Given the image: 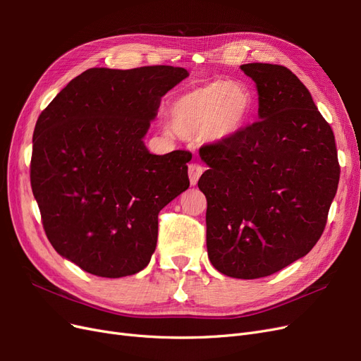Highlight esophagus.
Wrapping results in <instances>:
<instances>
[{
  "instance_id": "esophagus-1",
  "label": "esophagus",
  "mask_w": 361,
  "mask_h": 361,
  "mask_svg": "<svg viewBox=\"0 0 361 361\" xmlns=\"http://www.w3.org/2000/svg\"><path fill=\"white\" fill-rule=\"evenodd\" d=\"M203 166H200L199 162H191L188 166V176H190V182L191 185H195L199 182V178L202 176L203 173Z\"/></svg>"
}]
</instances>
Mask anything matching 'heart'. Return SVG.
I'll list each match as a JSON object with an SVG mask.
<instances>
[{
  "mask_svg": "<svg viewBox=\"0 0 361 361\" xmlns=\"http://www.w3.org/2000/svg\"><path fill=\"white\" fill-rule=\"evenodd\" d=\"M255 111V94L244 82L214 80L183 92L169 106V123L183 138L211 143L236 137Z\"/></svg>",
  "mask_w": 361,
  "mask_h": 361,
  "instance_id": "1",
  "label": "heart"
}]
</instances>
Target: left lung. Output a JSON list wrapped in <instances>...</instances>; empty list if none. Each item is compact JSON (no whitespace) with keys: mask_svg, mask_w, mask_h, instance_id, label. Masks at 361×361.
I'll return each instance as SVG.
<instances>
[{"mask_svg":"<svg viewBox=\"0 0 361 361\" xmlns=\"http://www.w3.org/2000/svg\"><path fill=\"white\" fill-rule=\"evenodd\" d=\"M256 82L259 118L236 137L206 145L211 264L233 279H260L305 256L321 238L341 167L331 126L288 68L243 64Z\"/></svg>","mask_w":361,"mask_h":361,"instance_id":"obj_1","label":"left lung"}]
</instances>
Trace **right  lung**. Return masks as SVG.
<instances>
[{"label": "right lung", "instance_id": "right-lung-1", "mask_svg": "<svg viewBox=\"0 0 361 361\" xmlns=\"http://www.w3.org/2000/svg\"><path fill=\"white\" fill-rule=\"evenodd\" d=\"M183 68H93L42 111L32 134L31 190L57 253L93 276L145 269L158 214L190 187L191 154H150L145 135Z\"/></svg>", "mask_w": 361, "mask_h": 361}]
</instances>
